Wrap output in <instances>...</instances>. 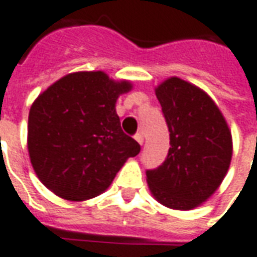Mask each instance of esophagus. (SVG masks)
<instances>
[{
    "label": "esophagus",
    "mask_w": 257,
    "mask_h": 257,
    "mask_svg": "<svg viewBox=\"0 0 257 257\" xmlns=\"http://www.w3.org/2000/svg\"><path fill=\"white\" fill-rule=\"evenodd\" d=\"M135 139L138 140L139 144H143L144 143V136H143V134H142V132H139V134L135 135Z\"/></svg>",
    "instance_id": "1"
}]
</instances>
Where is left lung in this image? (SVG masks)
Here are the masks:
<instances>
[{
  "label": "left lung",
  "instance_id": "1",
  "mask_svg": "<svg viewBox=\"0 0 257 257\" xmlns=\"http://www.w3.org/2000/svg\"><path fill=\"white\" fill-rule=\"evenodd\" d=\"M170 132L165 162L147 170L150 191L173 210H192L218 189L229 170L231 134L214 100L196 85L170 77L155 90Z\"/></svg>",
  "mask_w": 257,
  "mask_h": 257
}]
</instances>
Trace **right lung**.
I'll use <instances>...</instances> for the list:
<instances>
[{
    "label": "right lung",
    "mask_w": 257,
    "mask_h": 257,
    "mask_svg": "<svg viewBox=\"0 0 257 257\" xmlns=\"http://www.w3.org/2000/svg\"><path fill=\"white\" fill-rule=\"evenodd\" d=\"M131 88L100 70L76 72L38 96L28 115V153L47 189L72 201L98 196L140 153L115 113L118 96Z\"/></svg>",
    "instance_id": "add662e5"
}]
</instances>
